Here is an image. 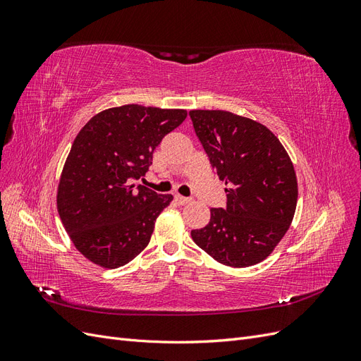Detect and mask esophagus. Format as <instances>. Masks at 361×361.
I'll use <instances>...</instances> for the list:
<instances>
[{"mask_svg":"<svg viewBox=\"0 0 361 361\" xmlns=\"http://www.w3.org/2000/svg\"><path fill=\"white\" fill-rule=\"evenodd\" d=\"M174 202H176L179 206H185V204H188L190 202H191V199H188V197H182V195H174Z\"/></svg>","mask_w":361,"mask_h":361,"instance_id":"esophagus-1","label":"esophagus"}]
</instances>
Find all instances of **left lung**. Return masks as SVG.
Listing matches in <instances>:
<instances>
[{
  "label": "left lung",
  "mask_w": 361,
  "mask_h": 361,
  "mask_svg": "<svg viewBox=\"0 0 361 361\" xmlns=\"http://www.w3.org/2000/svg\"><path fill=\"white\" fill-rule=\"evenodd\" d=\"M190 117L227 185L226 207H212L207 226L191 231L192 241L223 265H256L292 223L298 199L292 161L279 138L255 120L221 110H192Z\"/></svg>",
  "instance_id": "1"
}]
</instances>
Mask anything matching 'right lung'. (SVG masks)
Masks as SVG:
<instances>
[{
  "mask_svg": "<svg viewBox=\"0 0 361 361\" xmlns=\"http://www.w3.org/2000/svg\"><path fill=\"white\" fill-rule=\"evenodd\" d=\"M187 118L185 110L123 105L84 125L61 171L57 207L73 245L104 268L126 265L143 251L171 194L138 180L154 150Z\"/></svg>",
  "mask_w": 361,
  "mask_h": 361,
  "instance_id": "add662e5",
  "label": "right lung"
}]
</instances>
